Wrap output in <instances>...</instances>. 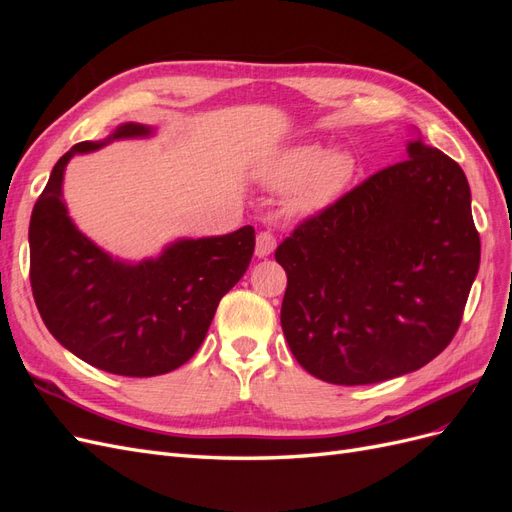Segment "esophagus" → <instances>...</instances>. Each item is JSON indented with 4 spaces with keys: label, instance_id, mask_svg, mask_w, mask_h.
Masks as SVG:
<instances>
[{
    "label": "esophagus",
    "instance_id": "obj_1",
    "mask_svg": "<svg viewBox=\"0 0 512 512\" xmlns=\"http://www.w3.org/2000/svg\"><path fill=\"white\" fill-rule=\"evenodd\" d=\"M275 245H277V239H275L273 232L271 230H260L258 237H256V256H260V258L269 256L275 250Z\"/></svg>",
    "mask_w": 512,
    "mask_h": 512
}]
</instances>
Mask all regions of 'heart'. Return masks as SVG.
Wrapping results in <instances>:
<instances>
[{
  "instance_id": "b5f03b06",
  "label": "heart",
  "mask_w": 512,
  "mask_h": 512,
  "mask_svg": "<svg viewBox=\"0 0 512 512\" xmlns=\"http://www.w3.org/2000/svg\"><path fill=\"white\" fill-rule=\"evenodd\" d=\"M356 173L348 151H331L320 143L284 149L271 160L267 181L275 190H294L292 205L299 211H318L346 190Z\"/></svg>"
}]
</instances>
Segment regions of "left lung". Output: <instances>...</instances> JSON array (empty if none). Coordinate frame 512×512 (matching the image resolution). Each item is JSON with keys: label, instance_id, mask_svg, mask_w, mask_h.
Segmentation results:
<instances>
[{"label": "left lung", "instance_id": "1", "mask_svg": "<svg viewBox=\"0 0 512 512\" xmlns=\"http://www.w3.org/2000/svg\"><path fill=\"white\" fill-rule=\"evenodd\" d=\"M309 215L275 250L282 329L299 365L331 384L421 369L453 342L480 262L461 166L421 141Z\"/></svg>", "mask_w": 512, "mask_h": 512}]
</instances>
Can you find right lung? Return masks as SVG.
<instances>
[{"label":"right lung","instance_id":"obj_1","mask_svg":"<svg viewBox=\"0 0 512 512\" xmlns=\"http://www.w3.org/2000/svg\"><path fill=\"white\" fill-rule=\"evenodd\" d=\"M145 134L141 123H123L100 143H76L55 164L29 222V282L46 329L85 363L132 378L166 374L192 359L256 245L254 228L243 226L173 243L158 260L130 267L81 235L61 200L68 160Z\"/></svg>","mask_w":512,"mask_h":512}]
</instances>
